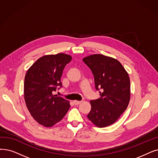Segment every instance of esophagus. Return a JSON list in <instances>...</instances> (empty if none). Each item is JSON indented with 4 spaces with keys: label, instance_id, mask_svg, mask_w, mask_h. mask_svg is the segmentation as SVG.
I'll return each instance as SVG.
<instances>
[{
    "label": "esophagus",
    "instance_id": "esophagus-1",
    "mask_svg": "<svg viewBox=\"0 0 158 158\" xmlns=\"http://www.w3.org/2000/svg\"><path fill=\"white\" fill-rule=\"evenodd\" d=\"M73 104L74 105H79L81 102V101H73Z\"/></svg>",
    "mask_w": 158,
    "mask_h": 158
}]
</instances>
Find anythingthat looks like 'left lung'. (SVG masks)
<instances>
[{
    "label": "left lung",
    "mask_w": 158,
    "mask_h": 158,
    "mask_svg": "<svg viewBox=\"0 0 158 158\" xmlns=\"http://www.w3.org/2000/svg\"><path fill=\"white\" fill-rule=\"evenodd\" d=\"M83 60L90 68L96 90L101 97L91 100V110L87 115L95 125L103 128L112 125L125 111L130 98L128 74L119 61L101 54H94Z\"/></svg>",
    "instance_id": "left-lung-1"
}]
</instances>
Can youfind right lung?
<instances>
[{
    "label": "right lung",
    "mask_w": 158,
    "mask_h": 158,
    "mask_svg": "<svg viewBox=\"0 0 158 158\" xmlns=\"http://www.w3.org/2000/svg\"><path fill=\"white\" fill-rule=\"evenodd\" d=\"M71 60L72 57L64 53L48 55L37 59L26 72V105L33 119L41 125L50 127L56 124L70 107L69 101L53 93L62 87L61 75Z\"/></svg>",
    "instance_id": "1"
}]
</instances>
